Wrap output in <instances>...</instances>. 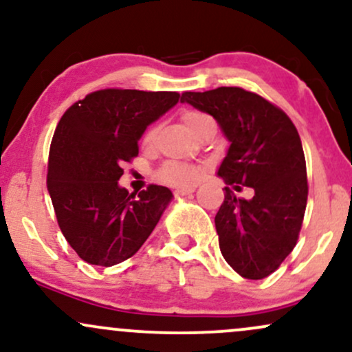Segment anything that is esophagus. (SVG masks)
Wrapping results in <instances>:
<instances>
[{
	"mask_svg": "<svg viewBox=\"0 0 352 352\" xmlns=\"http://www.w3.org/2000/svg\"><path fill=\"white\" fill-rule=\"evenodd\" d=\"M193 192H195V187H179L175 190L177 195H182V197L190 195V193H193Z\"/></svg>",
	"mask_w": 352,
	"mask_h": 352,
	"instance_id": "1",
	"label": "esophagus"
}]
</instances>
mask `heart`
I'll use <instances>...</instances> for the list:
<instances>
[{
    "mask_svg": "<svg viewBox=\"0 0 352 352\" xmlns=\"http://www.w3.org/2000/svg\"><path fill=\"white\" fill-rule=\"evenodd\" d=\"M210 119L207 114L197 111H188L184 114V122L190 129V132L195 131L204 120ZM155 137V129H151L147 134L144 135V145H151ZM159 177L167 184L173 185H192L201 177V168L197 165L182 164V162H167L160 168Z\"/></svg>",
    "mask_w": 352,
    "mask_h": 352,
    "instance_id": "obj_1",
    "label": "heart"
}]
</instances>
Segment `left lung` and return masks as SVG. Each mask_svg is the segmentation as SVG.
Wrapping results in <instances>:
<instances>
[{
	"instance_id": "1",
	"label": "left lung",
	"mask_w": 352,
	"mask_h": 352,
	"mask_svg": "<svg viewBox=\"0 0 352 352\" xmlns=\"http://www.w3.org/2000/svg\"><path fill=\"white\" fill-rule=\"evenodd\" d=\"M180 102L207 112L230 142L217 175L227 185L215 215L220 250L240 276L261 280L293 252L308 200L300 134L272 102L241 87L184 92ZM252 186L250 201L232 188Z\"/></svg>"
}]
</instances>
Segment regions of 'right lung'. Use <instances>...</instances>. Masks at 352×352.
Returning <instances> with one entry per match:
<instances>
[{
    "instance_id": "right-lung-1",
    "label": "right lung",
    "mask_w": 352,
    "mask_h": 352,
    "mask_svg": "<svg viewBox=\"0 0 352 352\" xmlns=\"http://www.w3.org/2000/svg\"><path fill=\"white\" fill-rule=\"evenodd\" d=\"M177 92L104 89L64 112L50 148L47 190L60 232L84 261L114 266L139 252L173 195L120 187L122 164L145 129L179 102Z\"/></svg>"
}]
</instances>
